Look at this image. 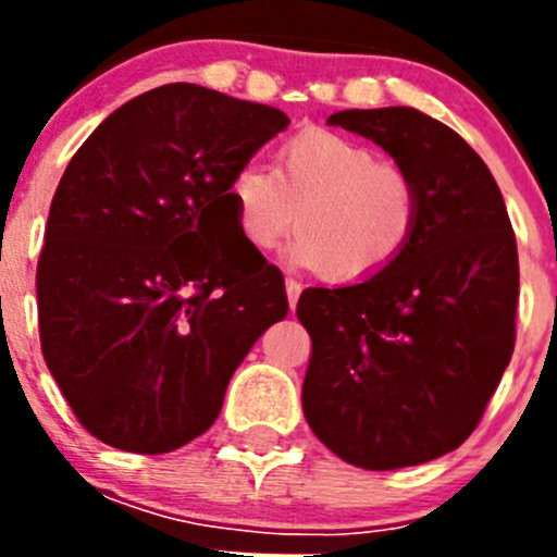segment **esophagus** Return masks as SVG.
Segmentation results:
<instances>
[{"label": "esophagus", "instance_id": "obj_1", "mask_svg": "<svg viewBox=\"0 0 557 557\" xmlns=\"http://www.w3.org/2000/svg\"><path fill=\"white\" fill-rule=\"evenodd\" d=\"M284 287H287L289 309H295V304H298V295H301V284L293 282V278H287V282H284Z\"/></svg>", "mask_w": 557, "mask_h": 557}]
</instances>
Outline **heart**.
Returning a JSON list of instances; mask_svg holds the SVG:
<instances>
[{
    "instance_id": "obj_1",
    "label": "heart",
    "mask_w": 557,
    "mask_h": 557,
    "mask_svg": "<svg viewBox=\"0 0 557 557\" xmlns=\"http://www.w3.org/2000/svg\"><path fill=\"white\" fill-rule=\"evenodd\" d=\"M236 231L253 250H270L289 228V259L318 268L334 284H357L405 253L421 214L410 172L343 133H295L275 150L273 172L243 164L231 175Z\"/></svg>"
}]
</instances>
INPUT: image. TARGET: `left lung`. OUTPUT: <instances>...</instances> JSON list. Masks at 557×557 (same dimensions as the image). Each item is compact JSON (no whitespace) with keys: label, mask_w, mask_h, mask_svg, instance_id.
Returning a JSON list of instances; mask_svg holds the SVG:
<instances>
[{"label":"left lung","mask_w":557,"mask_h":557,"mask_svg":"<svg viewBox=\"0 0 557 557\" xmlns=\"http://www.w3.org/2000/svg\"><path fill=\"white\" fill-rule=\"evenodd\" d=\"M416 178L421 214L382 273L309 287L298 321L312 337L304 416L339 460L405 469L457 449L480 424L516 343L519 253L485 161L416 108L339 111Z\"/></svg>","instance_id":"1"}]
</instances>
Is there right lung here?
<instances>
[{"instance_id": "obj_1", "label": "right lung", "mask_w": 557, "mask_h": 557, "mask_svg": "<svg viewBox=\"0 0 557 557\" xmlns=\"http://www.w3.org/2000/svg\"><path fill=\"white\" fill-rule=\"evenodd\" d=\"M287 125L278 108L170 83L116 108L69 161L38 259V332L102 444L164 455L203 435L239 362L287 318L282 273L228 200L231 175Z\"/></svg>"}]
</instances>
